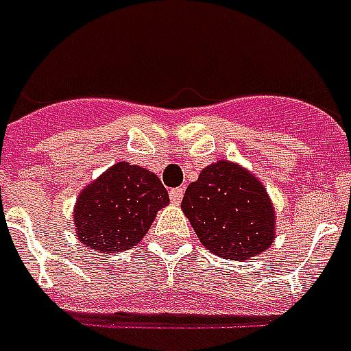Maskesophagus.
<instances>
[{"mask_svg":"<svg viewBox=\"0 0 351 351\" xmlns=\"http://www.w3.org/2000/svg\"><path fill=\"white\" fill-rule=\"evenodd\" d=\"M169 195H171V202H173V204H180L184 192H182V188H173V190L169 192Z\"/></svg>","mask_w":351,"mask_h":351,"instance_id":"obj_1","label":"esophagus"}]
</instances>
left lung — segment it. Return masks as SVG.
I'll return each mask as SVG.
<instances>
[{
  "instance_id": "obj_1",
  "label": "left lung",
  "mask_w": 351,
  "mask_h": 351,
  "mask_svg": "<svg viewBox=\"0 0 351 351\" xmlns=\"http://www.w3.org/2000/svg\"><path fill=\"white\" fill-rule=\"evenodd\" d=\"M182 211L209 252L242 261L275 240V211L256 176L228 161L206 167L188 184Z\"/></svg>"
}]
</instances>
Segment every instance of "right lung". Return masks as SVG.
Wrapping results in <instances>:
<instances>
[{"label":"right lung","mask_w":351,"mask_h":351,"mask_svg":"<svg viewBox=\"0 0 351 351\" xmlns=\"http://www.w3.org/2000/svg\"><path fill=\"white\" fill-rule=\"evenodd\" d=\"M169 204L167 188L154 173L125 161L86 186L75 207L78 240L97 252L115 254L136 245Z\"/></svg>","instance_id":"1"}]
</instances>
